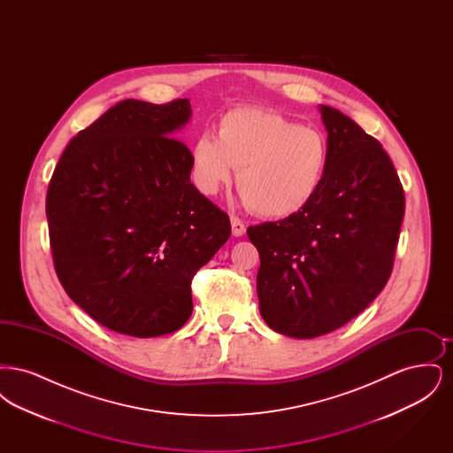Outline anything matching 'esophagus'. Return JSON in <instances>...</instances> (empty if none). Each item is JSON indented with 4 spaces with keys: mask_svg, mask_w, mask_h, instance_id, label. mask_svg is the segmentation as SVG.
Here are the masks:
<instances>
[{
    "mask_svg": "<svg viewBox=\"0 0 453 453\" xmlns=\"http://www.w3.org/2000/svg\"><path fill=\"white\" fill-rule=\"evenodd\" d=\"M231 229H233V236L236 237L244 236V233H246V226L237 217H231Z\"/></svg>",
    "mask_w": 453,
    "mask_h": 453,
    "instance_id": "1",
    "label": "esophagus"
}]
</instances>
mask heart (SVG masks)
Here are the masks:
<instances>
[{
  "instance_id": "heart-1",
  "label": "heart",
  "mask_w": 453,
  "mask_h": 453,
  "mask_svg": "<svg viewBox=\"0 0 453 453\" xmlns=\"http://www.w3.org/2000/svg\"><path fill=\"white\" fill-rule=\"evenodd\" d=\"M236 168L246 205L266 219L302 212L323 188L329 144L323 132L303 127L275 110L239 107L226 111L217 135L203 132L192 146V172L200 194L216 196Z\"/></svg>"
}]
</instances>
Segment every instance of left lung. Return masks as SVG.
Returning a JSON list of instances; mask_svg holds the SVG:
<instances>
[{
	"instance_id": "obj_1",
	"label": "left lung",
	"mask_w": 453,
	"mask_h": 453,
	"mask_svg": "<svg viewBox=\"0 0 453 453\" xmlns=\"http://www.w3.org/2000/svg\"><path fill=\"white\" fill-rule=\"evenodd\" d=\"M329 144L323 188L309 207L248 227L259 253V314L273 331L316 338L357 318L386 287L404 192L382 144L319 105Z\"/></svg>"
}]
</instances>
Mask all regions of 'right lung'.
<instances>
[{"mask_svg": "<svg viewBox=\"0 0 453 453\" xmlns=\"http://www.w3.org/2000/svg\"><path fill=\"white\" fill-rule=\"evenodd\" d=\"M187 98L124 100L81 130L49 183L54 266L71 301L135 338L178 331L192 316L195 273L231 236L227 214L192 181V152L173 139Z\"/></svg>", "mask_w": 453, "mask_h": 453, "instance_id": "right-lung-1", "label": "right lung"}]
</instances>
